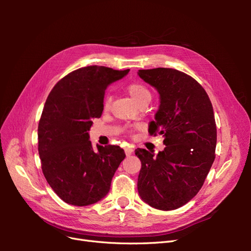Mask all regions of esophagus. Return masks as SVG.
<instances>
[{
  "mask_svg": "<svg viewBox=\"0 0 251 251\" xmlns=\"http://www.w3.org/2000/svg\"><path fill=\"white\" fill-rule=\"evenodd\" d=\"M125 151H126V156H130V155L133 153V149L130 148V147L126 148V149H125Z\"/></svg>",
  "mask_w": 251,
  "mask_h": 251,
  "instance_id": "obj_1",
  "label": "esophagus"
}]
</instances>
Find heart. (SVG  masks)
I'll return each mask as SVG.
<instances>
[{
	"label": "heart",
	"instance_id": "1",
	"mask_svg": "<svg viewBox=\"0 0 251 251\" xmlns=\"http://www.w3.org/2000/svg\"><path fill=\"white\" fill-rule=\"evenodd\" d=\"M126 92L137 104H140L143 101H150L151 97V91L149 90V88L142 85L140 82L130 83V85L126 87ZM110 105H111V96L105 95L102 101V110L104 112L108 111L110 109Z\"/></svg>",
	"mask_w": 251,
	"mask_h": 251
}]
</instances>
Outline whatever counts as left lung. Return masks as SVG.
<instances>
[{
    "mask_svg": "<svg viewBox=\"0 0 251 251\" xmlns=\"http://www.w3.org/2000/svg\"><path fill=\"white\" fill-rule=\"evenodd\" d=\"M138 75L159 93L160 105L149 133L162 135L165 144L156 156L144 149L135 151L141 161L138 193L151 207L177 209L198 194L214 163V110L200 83L183 72L155 68Z\"/></svg>",
    "mask_w": 251,
    "mask_h": 251,
    "instance_id": "8db88e82",
    "label": "left lung"
}]
</instances>
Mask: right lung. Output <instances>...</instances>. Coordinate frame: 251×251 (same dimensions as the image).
Wrapping results in <instances>:
<instances>
[{
  "label": "right lung",
  "mask_w": 251,
  "mask_h": 251,
  "mask_svg": "<svg viewBox=\"0 0 251 251\" xmlns=\"http://www.w3.org/2000/svg\"><path fill=\"white\" fill-rule=\"evenodd\" d=\"M130 69L88 66L53 87L45 102L37 137L45 178L68 204L86 206L104 198L125 151L118 146L93 149L89 131L102 114L104 91Z\"/></svg>",
  "instance_id": "add662e5"
}]
</instances>
